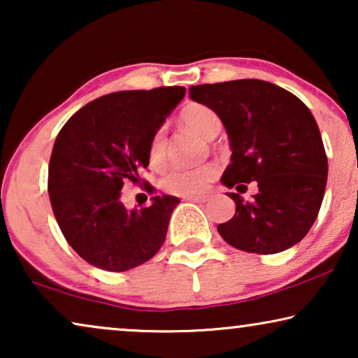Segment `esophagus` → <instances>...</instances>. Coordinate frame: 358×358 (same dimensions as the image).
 I'll return each instance as SVG.
<instances>
[{"mask_svg": "<svg viewBox=\"0 0 358 358\" xmlns=\"http://www.w3.org/2000/svg\"><path fill=\"white\" fill-rule=\"evenodd\" d=\"M184 200H187V202L199 203V202H205L207 197H205V195H187V197H184Z\"/></svg>", "mask_w": 358, "mask_h": 358, "instance_id": "1", "label": "esophagus"}]
</instances>
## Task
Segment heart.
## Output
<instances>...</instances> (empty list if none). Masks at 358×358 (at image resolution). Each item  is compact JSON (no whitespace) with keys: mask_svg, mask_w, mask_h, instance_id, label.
Here are the masks:
<instances>
[{"mask_svg":"<svg viewBox=\"0 0 358 358\" xmlns=\"http://www.w3.org/2000/svg\"><path fill=\"white\" fill-rule=\"evenodd\" d=\"M180 124L203 140H213L222 131V119L210 107L203 104H189L180 112ZM168 150V136L164 130H158L151 136L148 158L150 164L158 168L164 163ZM217 176L213 164H202L197 168H173L161 179V187L174 195H199L207 190L210 182Z\"/></svg>","mask_w":358,"mask_h":358,"instance_id":"1","label":"heart"}]
</instances>
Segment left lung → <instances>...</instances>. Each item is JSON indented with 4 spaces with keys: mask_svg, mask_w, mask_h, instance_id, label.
<instances>
[{
    "mask_svg": "<svg viewBox=\"0 0 358 358\" xmlns=\"http://www.w3.org/2000/svg\"><path fill=\"white\" fill-rule=\"evenodd\" d=\"M190 99L213 109L227 129L231 163L222 184L246 190L251 200L228 192L234 217L218 224L233 248L275 254L306 236L320 213L327 180V156L311 110L290 91L261 80L190 86ZM243 194V192H241Z\"/></svg>",
    "mask_w": 358,
    "mask_h": 358,
    "instance_id": "8db88e82",
    "label": "left lung"
}]
</instances>
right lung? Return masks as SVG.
<instances>
[{
	"label": "right lung",
	"mask_w": 358,
	"mask_h": 358,
	"mask_svg": "<svg viewBox=\"0 0 358 358\" xmlns=\"http://www.w3.org/2000/svg\"><path fill=\"white\" fill-rule=\"evenodd\" d=\"M185 87L119 91L81 107L63 125L48 164V195L68 244L91 266L124 272L163 246L178 197L156 195L127 210L124 182H140L151 136L182 101ZM146 190H153L148 184Z\"/></svg>",
	"instance_id": "obj_1"
}]
</instances>
